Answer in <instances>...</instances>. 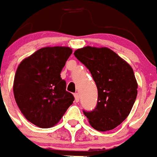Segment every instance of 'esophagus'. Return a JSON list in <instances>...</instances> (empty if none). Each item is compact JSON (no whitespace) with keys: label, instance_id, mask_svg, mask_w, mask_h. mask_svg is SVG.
Returning <instances> with one entry per match:
<instances>
[{"label":"esophagus","instance_id":"1","mask_svg":"<svg viewBox=\"0 0 157 157\" xmlns=\"http://www.w3.org/2000/svg\"><path fill=\"white\" fill-rule=\"evenodd\" d=\"M74 98H75V101L76 102L79 101V94L78 93H75L74 94Z\"/></svg>","mask_w":157,"mask_h":157}]
</instances>
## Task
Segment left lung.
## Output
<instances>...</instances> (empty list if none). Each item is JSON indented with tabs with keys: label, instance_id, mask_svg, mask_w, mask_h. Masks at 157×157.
<instances>
[{
	"label": "left lung",
	"instance_id": "obj_1",
	"mask_svg": "<svg viewBox=\"0 0 157 157\" xmlns=\"http://www.w3.org/2000/svg\"><path fill=\"white\" fill-rule=\"evenodd\" d=\"M74 56L90 70L98 90L95 109L84 112L90 126L102 132L115 128L128 116L137 96L133 68L107 47L85 46Z\"/></svg>",
	"mask_w": 157,
	"mask_h": 157
}]
</instances>
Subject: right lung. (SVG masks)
Wrapping results in <instances>:
<instances>
[{
    "instance_id": "add662e5",
    "label": "right lung",
    "mask_w": 157,
    "mask_h": 157,
    "mask_svg": "<svg viewBox=\"0 0 157 157\" xmlns=\"http://www.w3.org/2000/svg\"><path fill=\"white\" fill-rule=\"evenodd\" d=\"M72 52L67 46L43 47L17 68L13 81L17 105L28 121L40 128L55 126L74 101L60 74Z\"/></svg>"
}]
</instances>
